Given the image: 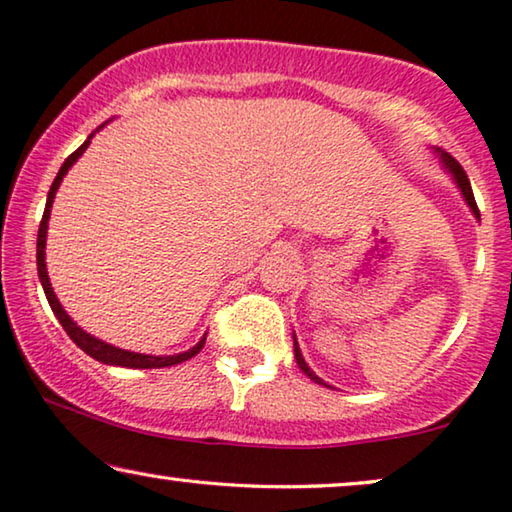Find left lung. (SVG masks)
Listing matches in <instances>:
<instances>
[{
    "label": "left lung",
    "mask_w": 512,
    "mask_h": 512,
    "mask_svg": "<svg viewBox=\"0 0 512 512\" xmlns=\"http://www.w3.org/2000/svg\"><path fill=\"white\" fill-rule=\"evenodd\" d=\"M436 153L441 155V160H443V164H445V169L450 171L452 174V178H455V183H457V187L459 190H462V194H464V199H466V204L471 206V211H473V215L475 218L480 220V211H478V206H475V197H473V190H471V183H469V176H466V171L462 169V164H459L455 157L452 155H448V153H443L441 148H436ZM294 359H297V364H299V369L306 373L308 378L311 380H315V383L318 385H325L327 387V383L325 380H320L318 376H315V373L311 371V366L306 364V359H304V355H301V350H299V343H297V336H294Z\"/></svg>",
    "instance_id": "8db88e82"
}]
</instances>
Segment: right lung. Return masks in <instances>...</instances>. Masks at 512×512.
Returning a JSON list of instances; mask_svg holds the SVG:
<instances>
[{"mask_svg": "<svg viewBox=\"0 0 512 512\" xmlns=\"http://www.w3.org/2000/svg\"><path fill=\"white\" fill-rule=\"evenodd\" d=\"M104 127V125H102ZM90 139L92 134L85 139V143L78 150H74L64 164L57 171L53 185H50V192H48V199H46V211H43V218H41V225H39V236H37V269H39V280L43 285V292H46V299L50 308H53L55 318L60 320V325L67 331L71 341H74L78 348L83 352H88L92 359H97V362L102 364H111V366H127V369H164V366H174V364H181L187 362V359L197 355V352L204 348L206 343V336H201V341L194 345V348L181 352V355H164V357H155V355H141V352H129V350H122V348H115L111 343H104L99 341V338L90 336L88 331H83L81 327L76 325L74 320L69 318L67 311H64L60 301H57L53 287H50V278H48V271H46V234H48V218H50V208H53V199H55V192L57 187H60L62 178L67 176V171L74 167V162L78 160L85 153V148L90 146Z\"/></svg>", "mask_w": 512, "mask_h": 512, "instance_id": "right-lung-1", "label": "right lung"}]
</instances>
